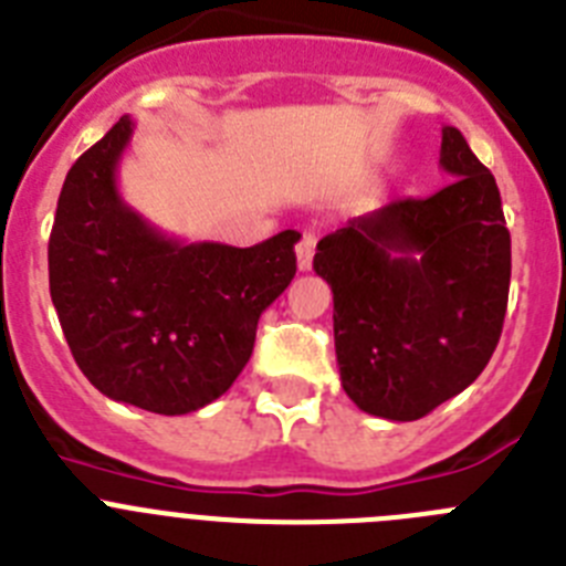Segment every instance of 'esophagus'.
<instances>
[{"instance_id": "obj_1", "label": "esophagus", "mask_w": 566, "mask_h": 566, "mask_svg": "<svg viewBox=\"0 0 566 566\" xmlns=\"http://www.w3.org/2000/svg\"><path fill=\"white\" fill-rule=\"evenodd\" d=\"M314 247H317V232H314V229H306V232H303V238L297 240V269L300 272H308V269H312Z\"/></svg>"}]
</instances>
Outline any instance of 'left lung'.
I'll use <instances>...</instances> for the list:
<instances>
[{"label": "left lung", "mask_w": 566, "mask_h": 566, "mask_svg": "<svg viewBox=\"0 0 566 566\" xmlns=\"http://www.w3.org/2000/svg\"><path fill=\"white\" fill-rule=\"evenodd\" d=\"M431 198L391 201L317 243L334 294V348L359 411L413 422L462 394L496 352L510 292V232L496 178L442 127Z\"/></svg>", "instance_id": "left-lung-1"}]
</instances>
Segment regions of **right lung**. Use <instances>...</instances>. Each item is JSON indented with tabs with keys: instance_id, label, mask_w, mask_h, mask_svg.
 I'll list each match as a JSON object with an SVG mask.
<instances>
[{
	"instance_id": "add662e5",
	"label": "right lung",
	"mask_w": 566,
	"mask_h": 566,
	"mask_svg": "<svg viewBox=\"0 0 566 566\" xmlns=\"http://www.w3.org/2000/svg\"><path fill=\"white\" fill-rule=\"evenodd\" d=\"M135 122L118 118L70 167L48 243L50 297L104 397L181 417L232 388L260 314L297 272V232L249 249L169 238L118 192Z\"/></svg>"
}]
</instances>
